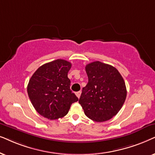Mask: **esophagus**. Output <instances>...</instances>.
Here are the masks:
<instances>
[{
    "label": "esophagus",
    "mask_w": 155,
    "mask_h": 155,
    "mask_svg": "<svg viewBox=\"0 0 155 155\" xmlns=\"http://www.w3.org/2000/svg\"><path fill=\"white\" fill-rule=\"evenodd\" d=\"M81 91H78V92L76 93V96H77L79 98H80V96H81Z\"/></svg>",
    "instance_id": "34e87169"
}]
</instances>
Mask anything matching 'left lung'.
Instances as JSON below:
<instances>
[{
  "instance_id": "left-lung-1",
  "label": "left lung",
  "mask_w": 155,
  "mask_h": 155,
  "mask_svg": "<svg viewBox=\"0 0 155 155\" xmlns=\"http://www.w3.org/2000/svg\"><path fill=\"white\" fill-rule=\"evenodd\" d=\"M88 82L82 89L79 103L88 117L104 122L115 116L127 96L124 80L113 66L96 61L85 67Z\"/></svg>"
}]
</instances>
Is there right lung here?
Here are the masks:
<instances>
[{
	"label": "right lung",
	"mask_w": 155,
	"mask_h": 155,
	"mask_svg": "<svg viewBox=\"0 0 155 155\" xmlns=\"http://www.w3.org/2000/svg\"><path fill=\"white\" fill-rule=\"evenodd\" d=\"M71 64L57 59L38 68L30 78L28 94L39 114L49 120L65 116L79 98L70 89L68 72Z\"/></svg>",
	"instance_id": "obj_1"
}]
</instances>
